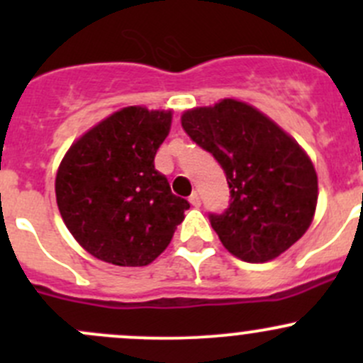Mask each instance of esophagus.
<instances>
[{
  "label": "esophagus",
  "mask_w": 363,
  "mask_h": 363,
  "mask_svg": "<svg viewBox=\"0 0 363 363\" xmlns=\"http://www.w3.org/2000/svg\"><path fill=\"white\" fill-rule=\"evenodd\" d=\"M189 203H191L193 205V207H200V203H202V202H200V196H199V193H193V195L191 196H189Z\"/></svg>",
  "instance_id": "1"
}]
</instances>
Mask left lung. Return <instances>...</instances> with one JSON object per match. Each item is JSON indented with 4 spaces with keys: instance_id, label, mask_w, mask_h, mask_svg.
<instances>
[{
    "instance_id": "left-lung-1",
    "label": "left lung",
    "mask_w": 363,
    "mask_h": 363,
    "mask_svg": "<svg viewBox=\"0 0 363 363\" xmlns=\"http://www.w3.org/2000/svg\"><path fill=\"white\" fill-rule=\"evenodd\" d=\"M181 123L225 170L230 205L208 214L223 246L250 263L294 246L318 203V175L306 151L265 113L232 98L186 111Z\"/></svg>"
}]
</instances>
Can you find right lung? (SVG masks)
Masks as SVG:
<instances>
[{"mask_svg":"<svg viewBox=\"0 0 363 363\" xmlns=\"http://www.w3.org/2000/svg\"><path fill=\"white\" fill-rule=\"evenodd\" d=\"M172 124L170 111L126 107L84 133L56 175L61 218L94 258L144 267L167 250L188 200L172 193L155 156Z\"/></svg>","mask_w":363,"mask_h":363,"instance_id":"right-lung-1","label":"right lung"}]
</instances>
